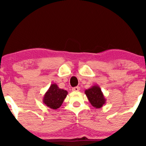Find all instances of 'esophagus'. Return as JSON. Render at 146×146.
<instances>
[{"label":"esophagus","mask_w":146,"mask_h":146,"mask_svg":"<svg viewBox=\"0 0 146 146\" xmlns=\"http://www.w3.org/2000/svg\"><path fill=\"white\" fill-rule=\"evenodd\" d=\"M80 87L78 86H76V87H74L72 88V91L74 92H78L80 90Z\"/></svg>","instance_id":"obj_1"}]
</instances>
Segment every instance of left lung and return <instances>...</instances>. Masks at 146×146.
<instances>
[{
    "label": "left lung",
    "instance_id": "obj_1",
    "mask_svg": "<svg viewBox=\"0 0 146 146\" xmlns=\"http://www.w3.org/2000/svg\"><path fill=\"white\" fill-rule=\"evenodd\" d=\"M84 92L90 103L96 108H100L106 104V100L99 86H92L90 88L86 90Z\"/></svg>",
    "mask_w": 146,
    "mask_h": 146
}]
</instances>
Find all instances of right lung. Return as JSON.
<instances>
[{
  "label": "right lung",
  "instance_id": "1",
  "mask_svg": "<svg viewBox=\"0 0 146 146\" xmlns=\"http://www.w3.org/2000/svg\"><path fill=\"white\" fill-rule=\"evenodd\" d=\"M67 94L66 90L59 88L56 84H52L44 96L43 103L50 108L56 110L62 104Z\"/></svg>",
  "mask_w": 146,
  "mask_h": 146
}]
</instances>
